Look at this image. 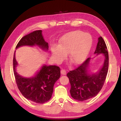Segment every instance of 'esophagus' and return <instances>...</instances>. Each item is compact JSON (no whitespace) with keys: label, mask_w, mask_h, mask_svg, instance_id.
<instances>
[{"label":"esophagus","mask_w":121,"mask_h":121,"mask_svg":"<svg viewBox=\"0 0 121 121\" xmlns=\"http://www.w3.org/2000/svg\"><path fill=\"white\" fill-rule=\"evenodd\" d=\"M61 73L62 75H65L66 74V71L65 69H61Z\"/></svg>","instance_id":"esophagus-1"}]
</instances>
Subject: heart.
Returning <instances> with one entry per match:
<instances>
[{"label": "heart", "instance_id": "1", "mask_svg": "<svg viewBox=\"0 0 121 121\" xmlns=\"http://www.w3.org/2000/svg\"><path fill=\"white\" fill-rule=\"evenodd\" d=\"M91 36L81 31L69 32L62 37L59 46L52 45L51 52L56 61L65 58V53L68 52L69 58L74 64H78L84 60L92 45Z\"/></svg>", "mask_w": 121, "mask_h": 121}]
</instances>
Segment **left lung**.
<instances>
[{
  "instance_id": "1",
  "label": "left lung",
  "mask_w": 121,
  "mask_h": 121,
  "mask_svg": "<svg viewBox=\"0 0 121 121\" xmlns=\"http://www.w3.org/2000/svg\"><path fill=\"white\" fill-rule=\"evenodd\" d=\"M95 53H102L105 58L103 66L98 73L92 75L88 73L87 68L91 59L89 58L67 74L71 85L70 95L78 101H83L95 97L101 90L105 82L108 70L109 56L107 46L102 37L98 38Z\"/></svg>"
}]
</instances>
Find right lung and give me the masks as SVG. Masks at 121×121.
Segmentation results:
<instances>
[{
	"mask_svg": "<svg viewBox=\"0 0 121 121\" xmlns=\"http://www.w3.org/2000/svg\"><path fill=\"white\" fill-rule=\"evenodd\" d=\"M42 30H36L23 37L16 46L17 48L24 45H37L43 50L48 49V43L44 40ZM17 63L13 56V71L16 83L22 95L26 99L37 104H44L52 97L53 86L60 77V68L56 65H44L36 76L25 78L16 71Z\"/></svg>",
	"mask_w": 121,
	"mask_h": 121,
	"instance_id": "right-lung-1",
	"label": "right lung"
}]
</instances>
